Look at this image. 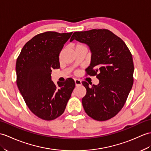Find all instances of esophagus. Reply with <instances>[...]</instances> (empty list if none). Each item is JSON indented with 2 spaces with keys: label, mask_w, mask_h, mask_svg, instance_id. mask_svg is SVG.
Masks as SVG:
<instances>
[{
  "label": "esophagus",
  "mask_w": 151,
  "mask_h": 151,
  "mask_svg": "<svg viewBox=\"0 0 151 151\" xmlns=\"http://www.w3.org/2000/svg\"><path fill=\"white\" fill-rule=\"evenodd\" d=\"M75 86H80L82 84L81 80H79V79H75Z\"/></svg>",
  "instance_id": "1"
}]
</instances>
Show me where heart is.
I'll return each instance as SVG.
<instances>
[{
  "mask_svg": "<svg viewBox=\"0 0 151 151\" xmlns=\"http://www.w3.org/2000/svg\"><path fill=\"white\" fill-rule=\"evenodd\" d=\"M85 47L84 46V45H83V44H75V48L76 49V48H78V47Z\"/></svg>",
  "mask_w": 151,
  "mask_h": 151,
  "instance_id": "b5f03b06",
  "label": "heart"
}]
</instances>
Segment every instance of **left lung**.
Masks as SVG:
<instances>
[{"mask_svg": "<svg viewBox=\"0 0 151 151\" xmlns=\"http://www.w3.org/2000/svg\"><path fill=\"white\" fill-rule=\"evenodd\" d=\"M74 40L89 46L91 60L86 71L99 80L98 85L91 87L82 82L87 91L82 100L83 107L94 120H109L124 107L132 89V55L124 42L108 29L76 31L70 42Z\"/></svg>", "mask_w": 151, "mask_h": 151, "instance_id": "8db88e82", "label": "left lung"}]
</instances>
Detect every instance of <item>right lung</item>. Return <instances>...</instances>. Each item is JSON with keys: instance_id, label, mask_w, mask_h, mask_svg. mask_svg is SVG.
<instances>
[{"instance_id": "1", "label": "right lung", "mask_w": 151, "mask_h": 151, "mask_svg": "<svg viewBox=\"0 0 151 151\" xmlns=\"http://www.w3.org/2000/svg\"><path fill=\"white\" fill-rule=\"evenodd\" d=\"M73 32L47 31L24 45L16 62L17 84L28 108L37 116L52 120L63 114L75 87L68 78L56 86L52 69H59V55Z\"/></svg>"}]
</instances>
